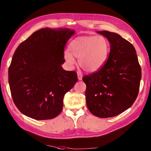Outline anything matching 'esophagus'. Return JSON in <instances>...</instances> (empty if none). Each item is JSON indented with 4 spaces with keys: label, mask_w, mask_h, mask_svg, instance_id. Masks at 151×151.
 <instances>
[{
    "label": "esophagus",
    "mask_w": 151,
    "mask_h": 151,
    "mask_svg": "<svg viewBox=\"0 0 151 151\" xmlns=\"http://www.w3.org/2000/svg\"><path fill=\"white\" fill-rule=\"evenodd\" d=\"M77 77H78L79 81H81L83 79V75H82L81 73H77Z\"/></svg>",
    "instance_id": "34e87169"
}]
</instances>
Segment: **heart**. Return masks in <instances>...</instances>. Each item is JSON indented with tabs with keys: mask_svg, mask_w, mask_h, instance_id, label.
Returning a JSON list of instances; mask_svg holds the SVG:
<instances>
[{
	"mask_svg": "<svg viewBox=\"0 0 151 151\" xmlns=\"http://www.w3.org/2000/svg\"><path fill=\"white\" fill-rule=\"evenodd\" d=\"M65 51L63 57L67 65L73 67L79 59V65L87 72L99 70L106 63L110 50L108 39L104 36H83L73 40Z\"/></svg>",
	"mask_w": 151,
	"mask_h": 151,
	"instance_id": "1",
	"label": "heart"
}]
</instances>
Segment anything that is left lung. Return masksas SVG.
Listing matches in <instances>:
<instances>
[{"mask_svg":"<svg viewBox=\"0 0 151 151\" xmlns=\"http://www.w3.org/2000/svg\"><path fill=\"white\" fill-rule=\"evenodd\" d=\"M110 44V52L100 69L83 80L86 84V100L94 115L109 118L129 108L137 97L141 68L134 47L117 33L96 31Z\"/></svg>","mask_w":151,"mask_h":151,"instance_id":"1","label":"left lung"}]
</instances>
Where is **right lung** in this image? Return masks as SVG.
I'll use <instances>...</instances> for the list:
<instances>
[{
  "mask_svg": "<svg viewBox=\"0 0 151 151\" xmlns=\"http://www.w3.org/2000/svg\"><path fill=\"white\" fill-rule=\"evenodd\" d=\"M74 29L45 28L22 42L9 68L13 101L24 115L49 120L62 110L64 95L77 81V73L65 70L63 50Z\"/></svg>",
  "mask_w": 151,
  "mask_h": 151,
  "instance_id": "1",
  "label": "right lung"
}]
</instances>
